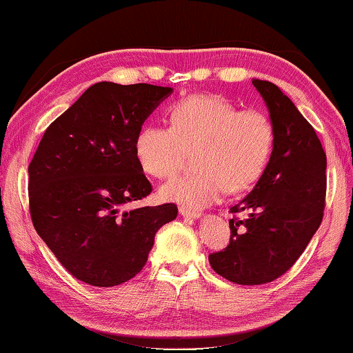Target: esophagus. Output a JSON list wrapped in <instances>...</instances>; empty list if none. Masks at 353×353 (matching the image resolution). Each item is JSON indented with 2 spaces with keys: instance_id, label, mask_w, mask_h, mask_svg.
<instances>
[{
  "instance_id": "34e87169",
  "label": "esophagus",
  "mask_w": 353,
  "mask_h": 353,
  "mask_svg": "<svg viewBox=\"0 0 353 353\" xmlns=\"http://www.w3.org/2000/svg\"><path fill=\"white\" fill-rule=\"evenodd\" d=\"M179 212H181V214H182L183 216H192V218L201 216V210H198V209H190V207H185V205L179 207Z\"/></svg>"
}]
</instances>
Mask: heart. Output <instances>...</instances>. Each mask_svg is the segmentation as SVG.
Returning <instances> with one entry per match:
<instances>
[{
	"mask_svg": "<svg viewBox=\"0 0 353 353\" xmlns=\"http://www.w3.org/2000/svg\"><path fill=\"white\" fill-rule=\"evenodd\" d=\"M170 125H144L135 137V157L149 176L168 179L194 152L193 174L172 179L161 198L201 209L231 192H242L261 177L275 143L265 111L239 110L214 94L190 96L170 108Z\"/></svg>",
	"mask_w": 353,
	"mask_h": 353,
	"instance_id": "1",
	"label": "heart"
}]
</instances>
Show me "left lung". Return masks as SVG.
<instances>
[{
    "instance_id": "left-lung-1",
    "label": "left lung",
    "mask_w": 353,
    "mask_h": 353,
    "mask_svg": "<svg viewBox=\"0 0 353 353\" xmlns=\"http://www.w3.org/2000/svg\"><path fill=\"white\" fill-rule=\"evenodd\" d=\"M275 127L268 165L254 188L229 212L231 239L209 254L214 270L231 283L275 281L295 264L321 226L327 196V155L314 128L270 81L253 80ZM247 211V219L236 214Z\"/></svg>"
}]
</instances>
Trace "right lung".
Listing matches in <instances>:
<instances>
[{
	"instance_id": "1",
	"label": "right lung",
	"mask_w": 353,
	"mask_h": 353,
	"mask_svg": "<svg viewBox=\"0 0 353 353\" xmlns=\"http://www.w3.org/2000/svg\"><path fill=\"white\" fill-rule=\"evenodd\" d=\"M171 88L96 83L54 119L28 166L32 225L72 276L117 286L146 265L159 229L177 205L122 210L152 185L135 157V137Z\"/></svg>"
}]
</instances>
